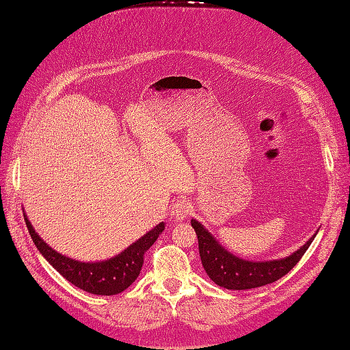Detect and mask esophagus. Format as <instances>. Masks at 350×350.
Returning <instances> with one entry per match:
<instances>
[{
    "label": "esophagus",
    "instance_id": "obj_1",
    "mask_svg": "<svg viewBox=\"0 0 350 350\" xmlns=\"http://www.w3.org/2000/svg\"><path fill=\"white\" fill-rule=\"evenodd\" d=\"M191 203L188 200H176L174 206H172V215L176 220H184L188 217V215L191 213Z\"/></svg>",
    "mask_w": 350,
    "mask_h": 350
}]
</instances>
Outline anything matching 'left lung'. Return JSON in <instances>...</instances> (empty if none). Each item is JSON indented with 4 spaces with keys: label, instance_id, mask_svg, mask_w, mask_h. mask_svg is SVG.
I'll return each instance as SVG.
<instances>
[{
    "label": "left lung",
    "instance_id": "1",
    "mask_svg": "<svg viewBox=\"0 0 350 350\" xmlns=\"http://www.w3.org/2000/svg\"><path fill=\"white\" fill-rule=\"evenodd\" d=\"M191 226L194 228L198 238L200 258L207 276L221 288L234 291L260 288V286L279 280L298 264L315 238V235L310 238L305 245H302L289 257L254 262L242 260L235 257L234 254L228 252L196 219L191 220Z\"/></svg>",
    "mask_w": 350,
    "mask_h": 350
}]
</instances>
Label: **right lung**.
Listing matches in <instances>:
<instances>
[{"instance_id":"add662e5","label":"right lung","mask_w":350,"mask_h":350,"mask_svg":"<svg viewBox=\"0 0 350 350\" xmlns=\"http://www.w3.org/2000/svg\"><path fill=\"white\" fill-rule=\"evenodd\" d=\"M25 221L39 252L62 278H66L70 283L89 293L107 296L121 293L139 278L144 262V254L153 245L159 234L165 229V224L162 221V224L154 226L144 237L111 260L99 262H81L71 260L52 250L31 228L26 215Z\"/></svg>"}]
</instances>
